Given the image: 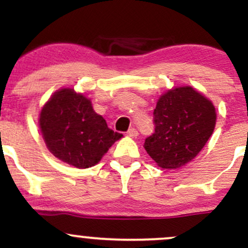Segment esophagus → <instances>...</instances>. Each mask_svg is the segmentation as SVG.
Segmentation results:
<instances>
[{
    "instance_id": "esophagus-1",
    "label": "esophagus",
    "mask_w": 248,
    "mask_h": 248,
    "mask_svg": "<svg viewBox=\"0 0 248 248\" xmlns=\"http://www.w3.org/2000/svg\"><path fill=\"white\" fill-rule=\"evenodd\" d=\"M127 134L129 136H132V138H136V136L139 135V132H138V129H136V128L132 127V128H129V129H128Z\"/></svg>"
}]
</instances>
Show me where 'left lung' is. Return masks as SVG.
Instances as JSON below:
<instances>
[{
  "mask_svg": "<svg viewBox=\"0 0 248 248\" xmlns=\"http://www.w3.org/2000/svg\"><path fill=\"white\" fill-rule=\"evenodd\" d=\"M153 114L155 132L143 147L163 169L191 162L212 135L217 118L212 102L190 86L168 91Z\"/></svg>",
  "mask_w": 248,
  "mask_h": 248,
  "instance_id": "1",
  "label": "left lung"
}]
</instances>
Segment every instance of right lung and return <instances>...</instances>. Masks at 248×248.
Wrapping results in <instances>:
<instances>
[{
    "label": "right lung",
    "instance_id": "add662e5",
    "mask_svg": "<svg viewBox=\"0 0 248 248\" xmlns=\"http://www.w3.org/2000/svg\"><path fill=\"white\" fill-rule=\"evenodd\" d=\"M41 132L56 157L77 168L98 163L122 134L108 128L82 94L62 88L51 96L39 116Z\"/></svg>",
    "mask_w": 248,
    "mask_h": 248
}]
</instances>
